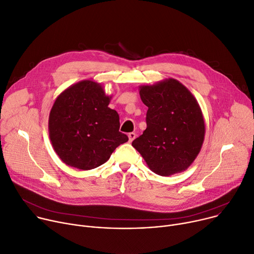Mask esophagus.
I'll list each match as a JSON object with an SVG mask.
<instances>
[{
  "label": "esophagus",
  "instance_id": "esophagus-1",
  "mask_svg": "<svg viewBox=\"0 0 254 254\" xmlns=\"http://www.w3.org/2000/svg\"><path fill=\"white\" fill-rule=\"evenodd\" d=\"M127 136H128V142L131 143V142L135 139V133H134V132H129V133L127 134Z\"/></svg>",
  "mask_w": 254,
  "mask_h": 254
}]
</instances>
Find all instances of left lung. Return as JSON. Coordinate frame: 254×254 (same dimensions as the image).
<instances>
[{
    "mask_svg": "<svg viewBox=\"0 0 254 254\" xmlns=\"http://www.w3.org/2000/svg\"><path fill=\"white\" fill-rule=\"evenodd\" d=\"M140 96L148 106L147 128L132 141V147L158 175L187 170L204 140V121L197 100L173 78L140 86Z\"/></svg>",
    "mask_w": 254,
    "mask_h": 254,
    "instance_id": "left-lung-1",
    "label": "left lung"
}]
</instances>
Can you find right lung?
Here are the masks:
<instances>
[{
  "label": "right lung",
  "instance_id": "obj_1",
  "mask_svg": "<svg viewBox=\"0 0 254 254\" xmlns=\"http://www.w3.org/2000/svg\"><path fill=\"white\" fill-rule=\"evenodd\" d=\"M111 96L93 80H83L57 97L49 118L50 139L64 164L81 170L96 168L128 141L120 131V117L108 107Z\"/></svg>",
  "mask_w": 254,
  "mask_h": 254
}]
</instances>
